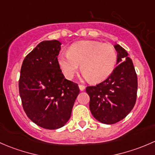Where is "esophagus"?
<instances>
[{
	"label": "esophagus",
	"instance_id": "obj_1",
	"mask_svg": "<svg viewBox=\"0 0 155 155\" xmlns=\"http://www.w3.org/2000/svg\"><path fill=\"white\" fill-rule=\"evenodd\" d=\"M79 90L82 91L85 90V87L84 86V85H79Z\"/></svg>",
	"mask_w": 155,
	"mask_h": 155
}]
</instances>
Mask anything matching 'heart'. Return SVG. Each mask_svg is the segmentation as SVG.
<instances>
[{
	"mask_svg": "<svg viewBox=\"0 0 155 155\" xmlns=\"http://www.w3.org/2000/svg\"><path fill=\"white\" fill-rule=\"evenodd\" d=\"M58 61L68 79L74 76L81 65L85 78L91 82H100L113 73L118 63V53L112 45L83 40L72 44L68 52L59 56Z\"/></svg>",
	"mask_w": 155,
	"mask_h": 155,
	"instance_id": "1",
	"label": "heart"
}]
</instances>
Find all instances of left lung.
Listing matches in <instances>:
<instances>
[{"label": "left lung", "instance_id": "1", "mask_svg": "<svg viewBox=\"0 0 155 155\" xmlns=\"http://www.w3.org/2000/svg\"><path fill=\"white\" fill-rule=\"evenodd\" d=\"M118 63L113 73L95 86H87L90 97L89 108L100 122L113 124L124 118L135 105L137 93V76L127 51L115 44Z\"/></svg>", "mask_w": 155, "mask_h": 155}]
</instances>
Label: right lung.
Masks as SVG:
<instances>
[{"instance_id":"right-lung-1","label":"right lung","mask_w":155,"mask_h":155,"mask_svg":"<svg viewBox=\"0 0 155 155\" xmlns=\"http://www.w3.org/2000/svg\"><path fill=\"white\" fill-rule=\"evenodd\" d=\"M61 46L56 40L40 43L25 58L20 73L23 109L33 122L45 129L65 125L79 94L77 84L65 79L59 67Z\"/></svg>"}]
</instances>
